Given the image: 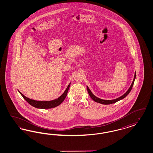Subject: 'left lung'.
Wrapping results in <instances>:
<instances>
[{"mask_svg":"<svg viewBox=\"0 0 153 153\" xmlns=\"http://www.w3.org/2000/svg\"><path fill=\"white\" fill-rule=\"evenodd\" d=\"M136 72H135V74H134V79L132 81V84L131 85V86L129 87V88L128 89V90L126 91V93H124L123 95H121V97L116 98V99H114V100H102V99H100V98H98L97 97H96L95 95H94L91 90H90L89 87L88 86H87V90H88V93L89 94L90 98L93 100H94L97 103H100L101 104H103V105H110V104H112V103H116L117 101H119V100H121L123 99H124L125 97H126L127 95L129 94V93H130V91H131V90L132 89V87L133 86V84H134V80L136 79Z\"/></svg>","mask_w":153,"mask_h":153,"instance_id":"1","label":"left lung"}]
</instances>
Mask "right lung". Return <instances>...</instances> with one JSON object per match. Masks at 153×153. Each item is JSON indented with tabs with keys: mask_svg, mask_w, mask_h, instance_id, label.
Segmentation results:
<instances>
[{
	"mask_svg": "<svg viewBox=\"0 0 153 153\" xmlns=\"http://www.w3.org/2000/svg\"><path fill=\"white\" fill-rule=\"evenodd\" d=\"M70 85H71V82L69 84L68 86H67V89L64 91L63 93L59 97H58V98L53 100H49V101H41V100H32L23 95L19 90L18 91L20 93V94L22 95V97L24 98V100L32 106L39 109H48V108H52L55 107H57L63 102V100H65L66 96L67 95V93H68Z\"/></svg>",
	"mask_w": 153,
	"mask_h": 153,
	"instance_id": "1",
	"label": "right lung"
}]
</instances>
